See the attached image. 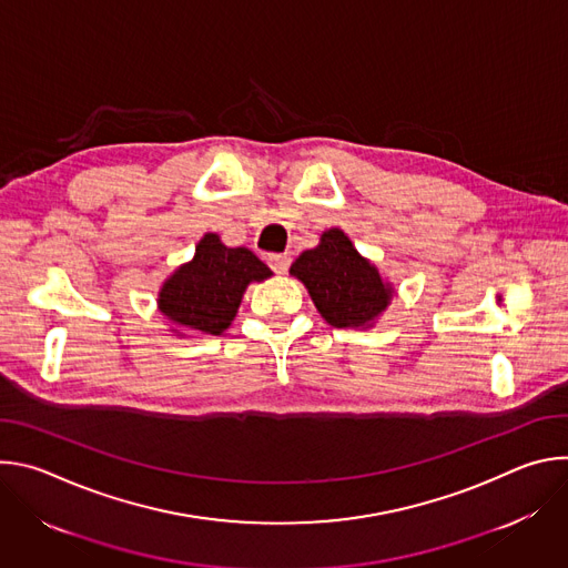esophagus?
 <instances>
[{"label":"esophagus","mask_w":568,"mask_h":568,"mask_svg":"<svg viewBox=\"0 0 568 568\" xmlns=\"http://www.w3.org/2000/svg\"><path fill=\"white\" fill-rule=\"evenodd\" d=\"M270 267L276 272V274H285L290 270V263L292 258L287 254H270Z\"/></svg>","instance_id":"esophagus-1"}]
</instances>
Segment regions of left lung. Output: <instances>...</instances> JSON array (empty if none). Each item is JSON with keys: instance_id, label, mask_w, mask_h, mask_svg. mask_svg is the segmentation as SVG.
Listing matches in <instances>:
<instances>
[{"instance_id": "8db88e82", "label": "left lung", "mask_w": 568, "mask_h": 568, "mask_svg": "<svg viewBox=\"0 0 568 568\" xmlns=\"http://www.w3.org/2000/svg\"><path fill=\"white\" fill-rule=\"evenodd\" d=\"M290 274L305 285L318 314L335 328H373L395 296L393 283L337 226L323 231L318 245L303 252Z\"/></svg>"}]
</instances>
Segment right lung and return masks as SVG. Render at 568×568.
I'll return each instance as SVG.
<instances>
[{
	"label": "right lung",
	"instance_id": "1",
	"mask_svg": "<svg viewBox=\"0 0 568 568\" xmlns=\"http://www.w3.org/2000/svg\"><path fill=\"white\" fill-rule=\"evenodd\" d=\"M272 270L247 247H226L217 233H204L195 256L180 265L156 294V310L178 337L222 335L252 283Z\"/></svg>",
	"mask_w": 568,
	"mask_h": 568
}]
</instances>
